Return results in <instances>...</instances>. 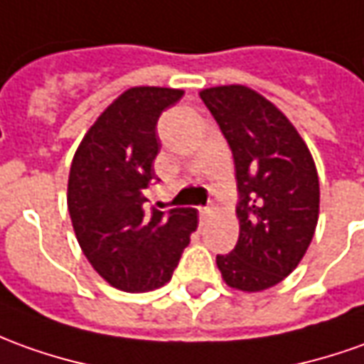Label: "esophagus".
<instances>
[{
	"label": "esophagus",
	"mask_w": 364,
	"mask_h": 364,
	"mask_svg": "<svg viewBox=\"0 0 364 364\" xmlns=\"http://www.w3.org/2000/svg\"><path fill=\"white\" fill-rule=\"evenodd\" d=\"M212 214H214L212 208H202V210H200V220H202V222H208V220L212 218Z\"/></svg>",
	"instance_id": "esophagus-1"
}]
</instances>
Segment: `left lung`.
<instances>
[{
  "mask_svg": "<svg viewBox=\"0 0 364 364\" xmlns=\"http://www.w3.org/2000/svg\"><path fill=\"white\" fill-rule=\"evenodd\" d=\"M232 149L240 190L237 244L215 263L225 285L255 293L299 265L319 220V176L291 120L245 85L200 91Z\"/></svg>",
  "mask_w": 364,
  "mask_h": 364,
  "instance_id": "obj_1",
  "label": "left lung"
}]
</instances>
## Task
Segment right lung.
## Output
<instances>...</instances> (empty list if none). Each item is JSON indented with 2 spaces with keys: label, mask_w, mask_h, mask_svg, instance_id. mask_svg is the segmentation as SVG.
<instances>
[{
  "label": "right lung",
  "mask_w": 364,
  "mask_h": 364,
  "mask_svg": "<svg viewBox=\"0 0 364 364\" xmlns=\"http://www.w3.org/2000/svg\"><path fill=\"white\" fill-rule=\"evenodd\" d=\"M182 95L166 87L127 89L92 122L73 156V230L92 269L120 291H150L170 282L198 228L194 208L144 212V192L156 178L158 117Z\"/></svg>",
  "instance_id": "obj_1"
}]
</instances>
